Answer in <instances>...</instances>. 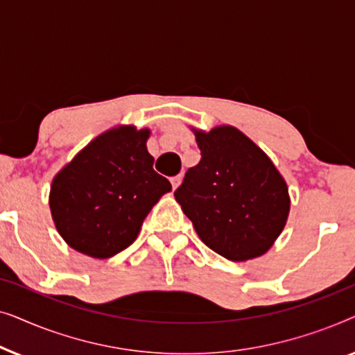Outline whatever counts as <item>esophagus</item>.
<instances>
[{
    "label": "esophagus",
    "mask_w": 355,
    "mask_h": 355,
    "mask_svg": "<svg viewBox=\"0 0 355 355\" xmlns=\"http://www.w3.org/2000/svg\"><path fill=\"white\" fill-rule=\"evenodd\" d=\"M181 181H182V176L181 174H178V176H174V178H171V184H173V189H176L179 184H181Z\"/></svg>",
    "instance_id": "34e87169"
}]
</instances>
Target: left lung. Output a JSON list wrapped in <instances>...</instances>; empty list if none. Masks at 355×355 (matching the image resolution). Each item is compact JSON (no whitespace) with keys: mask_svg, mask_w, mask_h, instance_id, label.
<instances>
[{"mask_svg":"<svg viewBox=\"0 0 355 355\" xmlns=\"http://www.w3.org/2000/svg\"><path fill=\"white\" fill-rule=\"evenodd\" d=\"M200 162L174 197L197 234L232 261L263 255L289 215V193L271 159L231 125L196 132Z\"/></svg>","mask_w":355,"mask_h":355,"instance_id":"obj_1","label":"left lung"}]
</instances>
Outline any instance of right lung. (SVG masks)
Masks as SVG:
<instances>
[{"label":"right lung","mask_w":355,"mask_h":355,"mask_svg":"<svg viewBox=\"0 0 355 355\" xmlns=\"http://www.w3.org/2000/svg\"><path fill=\"white\" fill-rule=\"evenodd\" d=\"M148 130L124 125L101 134L55 178L50 208L72 249L110 259L132 244L158 198L171 191L153 169Z\"/></svg>","instance_id":"obj_1"}]
</instances>
